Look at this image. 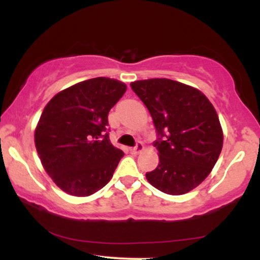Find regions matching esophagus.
Segmentation results:
<instances>
[{"label":"esophagus","instance_id":"esophagus-1","mask_svg":"<svg viewBox=\"0 0 260 260\" xmlns=\"http://www.w3.org/2000/svg\"><path fill=\"white\" fill-rule=\"evenodd\" d=\"M143 149H144V145H143V143L138 142V143H137L136 147L131 148V153H132V154H138V153H140V151L143 150Z\"/></svg>","mask_w":260,"mask_h":260}]
</instances>
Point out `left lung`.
I'll use <instances>...</instances> for the list:
<instances>
[{"instance_id":"obj_1","label":"left lung","mask_w":260,"mask_h":260,"mask_svg":"<svg viewBox=\"0 0 260 260\" xmlns=\"http://www.w3.org/2000/svg\"><path fill=\"white\" fill-rule=\"evenodd\" d=\"M131 88L153 117L159 165L147 172L151 186L166 194L194 189L221 153L223 134L208 98L193 86L168 78L136 80Z\"/></svg>"}]
</instances>
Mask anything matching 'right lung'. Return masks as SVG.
<instances>
[{
    "mask_svg": "<svg viewBox=\"0 0 260 260\" xmlns=\"http://www.w3.org/2000/svg\"><path fill=\"white\" fill-rule=\"evenodd\" d=\"M126 90L120 80L98 77L59 91L45 106L35 147L63 192L88 197L112 178L123 151L110 142L107 115Z\"/></svg>",
    "mask_w": 260,
    "mask_h": 260,
    "instance_id": "add662e5",
    "label": "right lung"
}]
</instances>
